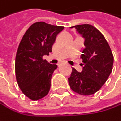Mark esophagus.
<instances>
[{
  "mask_svg": "<svg viewBox=\"0 0 121 121\" xmlns=\"http://www.w3.org/2000/svg\"><path fill=\"white\" fill-rule=\"evenodd\" d=\"M59 66H60V64H59Z\"/></svg>",
  "mask_w": 121,
  "mask_h": 121,
  "instance_id": "34e87169",
  "label": "esophagus"
}]
</instances>
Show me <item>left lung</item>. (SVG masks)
Instances as JSON below:
<instances>
[{"label":"left lung","mask_w":121,"mask_h":121,"mask_svg":"<svg viewBox=\"0 0 121 121\" xmlns=\"http://www.w3.org/2000/svg\"><path fill=\"white\" fill-rule=\"evenodd\" d=\"M84 38L81 72L72 68L68 78L71 89L82 95L97 92L108 79L113 69V56L107 41L93 26L81 24L71 26Z\"/></svg>","instance_id":"8db88e82"}]
</instances>
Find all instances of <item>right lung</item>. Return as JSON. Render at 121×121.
I'll return each instance as SVG.
<instances>
[{
    "label": "right lung",
    "instance_id": "add662e5",
    "mask_svg": "<svg viewBox=\"0 0 121 121\" xmlns=\"http://www.w3.org/2000/svg\"><path fill=\"white\" fill-rule=\"evenodd\" d=\"M64 26L43 22L33 24L26 31L19 45L15 59V73L22 92L31 100L46 96L51 78L57 65L43 59L52 52L57 34Z\"/></svg>",
    "mask_w": 121,
    "mask_h": 121
}]
</instances>
